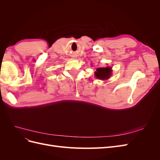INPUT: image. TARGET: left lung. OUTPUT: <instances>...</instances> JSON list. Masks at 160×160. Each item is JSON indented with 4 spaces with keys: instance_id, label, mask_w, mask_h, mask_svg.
Instances as JSON below:
<instances>
[{
    "instance_id": "1",
    "label": "left lung",
    "mask_w": 160,
    "mask_h": 160,
    "mask_svg": "<svg viewBox=\"0 0 160 160\" xmlns=\"http://www.w3.org/2000/svg\"><path fill=\"white\" fill-rule=\"evenodd\" d=\"M111 67H99L95 72V75L97 78L101 80H107L111 75Z\"/></svg>"
}]
</instances>
